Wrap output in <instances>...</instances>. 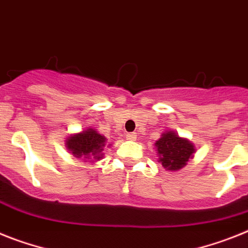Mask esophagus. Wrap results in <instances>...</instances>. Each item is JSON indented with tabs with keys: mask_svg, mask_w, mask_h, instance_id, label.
Masks as SVG:
<instances>
[{
	"mask_svg": "<svg viewBox=\"0 0 248 248\" xmlns=\"http://www.w3.org/2000/svg\"><path fill=\"white\" fill-rule=\"evenodd\" d=\"M126 139H127V140H130V141H135L137 139V135L135 134V132H130V134L126 135Z\"/></svg>",
	"mask_w": 248,
	"mask_h": 248,
	"instance_id": "1",
	"label": "esophagus"
}]
</instances>
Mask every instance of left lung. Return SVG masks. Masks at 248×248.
Returning a JSON list of instances; mask_svg holds the SVG:
<instances>
[{
	"label": "left lung",
	"mask_w": 248,
	"mask_h": 248,
	"mask_svg": "<svg viewBox=\"0 0 248 248\" xmlns=\"http://www.w3.org/2000/svg\"><path fill=\"white\" fill-rule=\"evenodd\" d=\"M156 151L161 165L169 171L183 169L195 153L194 143L185 137H180L174 131H165L155 142Z\"/></svg>",
	"instance_id": "left-lung-1"
}]
</instances>
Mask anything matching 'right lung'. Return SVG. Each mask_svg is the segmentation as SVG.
<instances>
[{
  "label": "right lung",
  "mask_w": 248,
  "mask_h": 248,
  "mask_svg": "<svg viewBox=\"0 0 248 248\" xmlns=\"http://www.w3.org/2000/svg\"><path fill=\"white\" fill-rule=\"evenodd\" d=\"M107 139L101 135L95 128L87 127L80 132L72 134L66 137L65 146L74 157L83 161L97 163L103 159V150L107 145ZM111 146V143L107 147Z\"/></svg>",
  "instance_id": "right-lung-1"
}]
</instances>
